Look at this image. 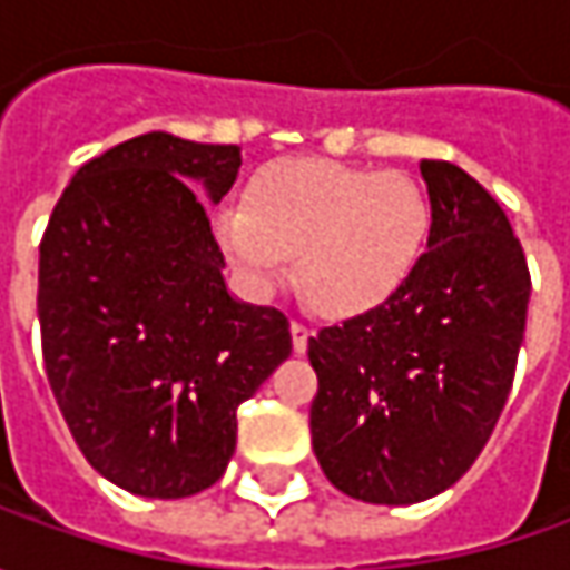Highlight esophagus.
<instances>
[{"label": "esophagus", "instance_id": "1", "mask_svg": "<svg viewBox=\"0 0 570 570\" xmlns=\"http://www.w3.org/2000/svg\"><path fill=\"white\" fill-rule=\"evenodd\" d=\"M307 342H311V326H304V323L292 320V345H295L297 355H304V352H307Z\"/></svg>", "mask_w": 570, "mask_h": 570}]
</instances>
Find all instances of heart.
Wrapping results in <instances>:
<instances>
[{
    "label": "heart",
    "instance_id": "b5f03b06",
    "mask_svg": "<svg viewBox=\"0 0 570 570\" xmlns=\"http://www.w3.org/2000/svg\"><path fill=\"white\" fill-rule=\"evenodd\" d=\"M212 234L253 295L275 292L295 256L297 285L314 311L362 317L422 269L434 206L400 170L285 158L253 174L244 203L218 206Z\"/></svg>",
    "mask_w": 570,
    "mask_h": 570
}]
</instances>
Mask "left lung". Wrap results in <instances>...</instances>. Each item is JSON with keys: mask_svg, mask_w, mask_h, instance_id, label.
<instances>
[{"mask_svg": "<svg viewBox=\"0 0 570 570\" xmlns=\"http://www.w3.org/2000/svg\"><path fill=\"white\" fill-rule=\"evenodd\" d=\"M434 234L383 307L323 326L311 438L326 479L367 504L450 489L492 438L527 330L530 269L504 208L450 161H422Z\"/></svg>", "mask_w": 570, "mask_h": 570, "instance_id": "obj_1", "label": "left lung"}]
</instances>
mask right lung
I'll list each match as a JSON object with an SVG mask.
<instances>
[{
  "label": "right lung",
  "mask_w": 570,
  "mask_h": 570,
  "mask_svg": "<svg viewBox=\"0 0 570 570\" xmlns=\"http://www.w3.org/2000/svg\"><path fill=\"white\" fill-rule=\"evenodd\" d=\"M237 145L145 132L78 167L40 240L43 367L78 450L142 498L215 485L237 405L292 355L288 320L234 301L208 225Z\"/></svg>",
  "instance_id": "1"
}]
</instances>
